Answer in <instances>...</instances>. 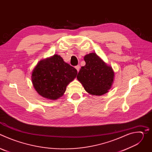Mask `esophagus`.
Segmentation results:
<instances>
[{"label": "esophagus", "mask_w": 152, "mask_h": 152, "mask_svg": "<svg viewBox=\"0 0 152 152\" xmlns=\"http://www.w3.org/2000/svg\"><path fill=\"white\" fill-rule=\"evenodd\" d=\"M75 69L77 70V72H79V70H80V66H79V65H78V66H76V67H75Z\"/></svg>", "instance_id": "1"}]
</instances>
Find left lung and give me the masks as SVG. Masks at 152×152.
I'll return each instance as SVG.
<instances>
[{
  "instance_id": "8db88e82",
  "label": "left lung",
  "mask_w": 152,
  "mask_h": 152,
  "mask_svg": "<svg viewBox=\"0 0 152 152\" xmlns=\"http://www.w3.org/2000/svg\"><path fill=\"white\" fill-rule=\"evenodd\" d=\"M85 66H82L77 76L85 90L93 96H102L112 87L114 72L96 53L84 56Z\"/></svg>"
}]
</instances>
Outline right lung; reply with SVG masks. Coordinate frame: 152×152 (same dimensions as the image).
Here are the masks:
<instances>
[{
	"label": "right lung",
	"mask_w": 152,
	"mask_h": 152,
	"mask_svg": "<svg viewBox=\"0 0 152 152\" xmlns=\"http://www.w3.org/2000/svg\"><path fill=\"white\" fill-rule=\"evenodd\" d=\"M77 70L55 54L41 60L32 72L31 80L36 91L42 97L57 100L66 92L67 86L74 80Z\"/></svg>",
	"instance_id": "right-lung-1"
}]
</instances>
